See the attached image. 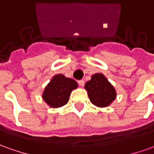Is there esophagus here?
Instances as JSON below:
<instances>
[{
  "label": "esophagus",
  "mask_w": 154,
  "mask_h": 154,
  "mask_svg": "<svg viewBox=\"0 0 154 154\" xmlns=\"http://www.w3.org/2000/svg\"><path fill=\"white\" fill-rule=\"evenodd\" d=\"M78 83H79V85L81 86V87H83L84 84H85V82L83 81V80H79V81H78Z\"/></svg>",
  "instance_id": "1"
}]
</instances>
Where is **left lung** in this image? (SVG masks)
<instances>
[{"mask_svg":"<svg viewBox=\"0 0 154 154\" xmlns=\"http://www.w3.org/2000/svg\"><path fill=\"white\" fill-rule=\"evenodd\" d=\"M91 103L97 107H107L116 98V91L102 73H95L84 86Z\"/></svg>","mask_w":154,"mask_h":154,"instance_id":"left-lung-1","label":"left lung"}]
</instances>
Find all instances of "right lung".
Returning <instances> with one entry per match:
<instances>
[{"label": "right lung", "mask_w": 154, "mask_h": 154, "mask_svg": "<svg viewBox=\"0 0 154 154\" xmlns=\"http://www.w3.org/2000/svg\"><path fill=\"white\" fill-rule=\"evenodd\" d=\"M77 86L75 80L66 77L62 74H57L47 84L42 98L50 107H62L68 103L72 91L77 88Z\"/></svg>", "instance_id": "obj_1"}]
</instances>
